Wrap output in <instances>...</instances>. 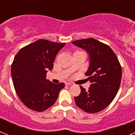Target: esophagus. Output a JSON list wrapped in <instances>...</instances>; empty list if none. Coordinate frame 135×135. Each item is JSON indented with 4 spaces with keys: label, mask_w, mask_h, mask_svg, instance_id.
Wrapping results in <instances>:
<instances>
[{
    "label": "esophagus",
    "mask_w": 135,
    "mask_h": 135,
    "mask_svg": "<svg viewBox=\"0 0 135 135\" xmlns=\"http://www.w3.org/2000/svg\"><path fill=\"white\" fill-rule=\"evenodd\" d=\"M73 83L72 82H66L65 83V85L66 86H71V85H73Z\"/></svg>",
    "instance_id": "34e87169"
}]
</instances>
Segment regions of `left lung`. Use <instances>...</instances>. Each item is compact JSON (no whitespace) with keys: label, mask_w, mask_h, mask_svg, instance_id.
Listing matches in <instances>:
<instances>
[{"label":"left lung","mask_w":135,"mask_h":135,"mask_svg":"<svg viewBox=\"0 0 135 135\" xmlns=\"http://www.w3.org/2000/svg\"><path fill=\"white\" fill-rule=\"evenodd\" d=\"M72 43L86 50L90 64L86 75L90 82L88 90L80 86L75 97L76 105L87 113H97L107 108L115 98L120 86L122 68L118 57L108 45L94 38L75 40Z\"/></svg>","instance_id":"8db88e82"}]
</instances>
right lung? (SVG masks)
<instances>
[{"label": "right lung", "instance_id": "obj_1", "mask_svg": "<svg viewBox=\"0 0 135 135\" xmlns=\"http://www.w3.org/2000/svg\"><path fill=\"white\" fill-rule=\"evenodd\" d=\"M65 43L47 40H36L24 46L15 55L11 65L14 88L25 105L36 112H43L53 105L65 84H53L46 79L53 68L55 57Z\"/></svg>", "mask_w": 135, "mask_h": 135}]
</instances>
